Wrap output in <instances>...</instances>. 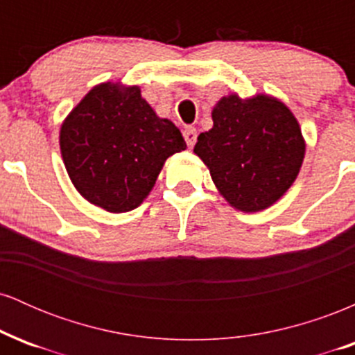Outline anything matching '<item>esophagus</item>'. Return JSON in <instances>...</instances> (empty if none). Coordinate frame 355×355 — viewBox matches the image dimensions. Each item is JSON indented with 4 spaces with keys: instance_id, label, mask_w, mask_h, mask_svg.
<instances>
[{
    "instance_id": "obj_1",
    "label": "esophagus",
    "mask_w": 355,
    "mask_h": 355,
    "mask_svg": "<svg viewBox=\"0 0 355 355\" xmlns=\"http://www.w3.org/2000/svg\"><path fill=\"white\" fill-rule=\"evenodd\" d=\"M183 138H185L187 145L191 148V146L195 145V141H197V130H195L193 126H187V128L183 130Z\"/></svg>"
}]
</instances>
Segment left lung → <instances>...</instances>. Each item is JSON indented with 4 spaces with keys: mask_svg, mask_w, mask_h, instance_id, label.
Instances as JSON below:
<instances>
[{
    "mask_svg": "<svg viewBox=\"0 0 355 355\" xmlns=\"http://www.w3.org/2000/svg\"><path fill=\"white\" fill-rule=\"evenodd\" d=\"M211 120L214 128L198 135L193 152L227 202L259 211L279 200L297 178L305 153L291 110L267 95H230L218 101Z\"/></svg>",
    "mask_w": 355,
    "mask_h": 355,
    "instance_id": "obj_1",
    "label": "left lung"
}]
</instances>
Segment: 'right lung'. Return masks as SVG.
Masks as SVG:
<instances>
[{
  "mask_svg": "<svg viewBox=\"0 0 355 355\" xmlns=\"http://www.w3.org/2000/svg\"><path fill=\"white\" fill-rule=\"evenodd\" d=\"M60 146L76 190L120 214L145 200L166 158L187 145L172 121L155 115L140 88L101 83L64 120Z\"/></svg>",
  "mask_w": 355,
  "mask_h": 355,
  "instance_id": "obj_1",
  "label": "right lung"
}]
</instances>
